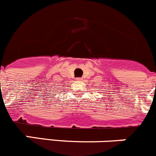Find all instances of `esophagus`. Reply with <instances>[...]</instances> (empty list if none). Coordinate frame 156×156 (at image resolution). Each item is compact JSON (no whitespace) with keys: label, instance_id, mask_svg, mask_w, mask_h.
I'll use <instances>...</instances> for the list:
<instances>
[{"label":"esophagus","instance_id":"34e87169","mask_svg":"<svg viewBox=\"0 0 156 156\" xmlns=\"http://www.w3.org/2000/svg\"><path fill=\"white\" fill-rule=\"evenodd\" d=\"M76 80L78 81H81V80H82V78H77Z\"/></svg>","mask_w":156,"mask_h":156}]
</instances>
